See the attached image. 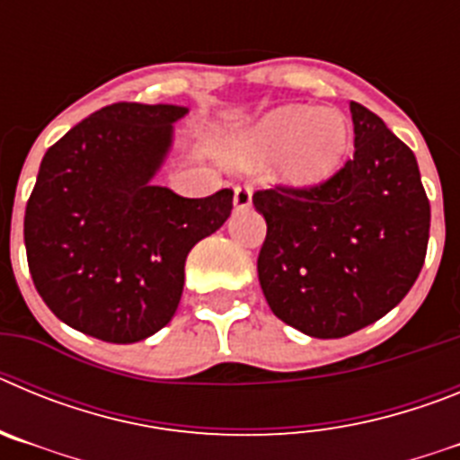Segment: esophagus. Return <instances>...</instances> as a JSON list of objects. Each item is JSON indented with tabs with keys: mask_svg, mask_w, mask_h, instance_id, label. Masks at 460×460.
<instances>
[{
	"mask_svg": "<svg viewBox=\"0 0 460 460\" xmlns=\"http://www.w3.org/2000/svg\"><path fill=\"white\" fill-rule=\"evenodd\" d=\"M251 200H253L251 186H237L234 189V209H249Z\"/></svg>",
	"mask_w": 460,
	"mask_h": 460,
	"instance_id": "34e87169",
	"label": "esophagus"
}]
</instances>
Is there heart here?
Wrapping results in <instances>:
<instances>
[{"instance_id":"heart-1","label":"heart","mask_w":460,"mask_h":460,"mask_svg":"<svg viewBox=\"0 0 460 460\" xmlns=\"http://www.w3.org/2000/svg\"><path fill=\"white\" fill-rule=\"evenodd\" d=\"M352 124L339 110L280 105L227 145L234 165L251 168L274 158L280 184L311 189L332 180L350 154Z\"/></svg>"}]
</instances>
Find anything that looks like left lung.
Returning a JSON list of instances; mask_svg holds the SVG:
<instances>
[{
  "label": "left lung",
  "mask_w": 460,
  "mask_h": 460,
  "mask_svg": "<svg viewBox=\"0 0 460 460\" xmlns=\"http://www.w3.org/2000/svg\"><path fill=\"white\" fill-rule=\"evenodd\" d=\"M355 156L311 189L258 190L267 237L260 288L274 315L313 339L368 327L410 292L426 258L430 205L412 149L350 103Z\"/></svg>",
  "instance_id": "1"
}]
</instances>
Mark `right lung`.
<instances>
[{
	"mask_svg": "<svg viewBox=\"0 0 460 460\" xmlns=\"http://www.w3.org/2000/svg\"><path fill=\"white\" fill-rule=\"evenodd\" d=\"M184 105L112 103L40 161L24 209L27 262L57 318L108 343H137L172 320L184 265L233 211V190L181 198L154 177Z\"/></svg>",
	"mask_w": 460,
	"mask_h": 460,
	"instance_id": "right-lung-1",
	"label": "right lung"
}]
</instances>
